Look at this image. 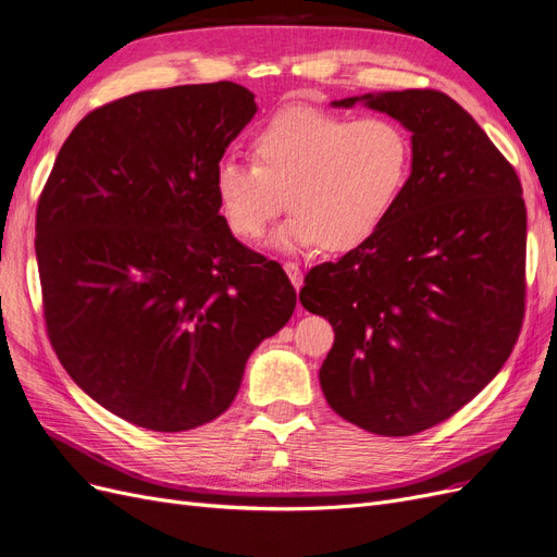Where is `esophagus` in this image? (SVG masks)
Listing matches in <instances>:
<instances>
[{"label":"esophagus","mask_w":557,"mask_h":557,"mask_svg":"<svg viewBox=\"0 0 557 557\" xmlns=\"http://www.w3.org/2000/svg\"><path fill=\"white\" fill-rule=\"evenodd\" d=\"M283 267H285V272H287V276H290V281H293V285L297 287H301V281H304V276H301V267L297 264V262H293V260H285L283 262Z\"/></svg>","instance_id":"esophagus-1"}]
</instances>
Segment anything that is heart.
<instances>
[{
    "instance_id": "1",
    "label": "heart",
    "mask_w": 557,
    "mask_h": 557,
    "mask_svg": "<svg viewBox=\"0 0 557 557\" xmlns=\"http://www.w3.org/2000/svg\"><path fill=\"white\" fill-rule=\"evenodd\" d=\"M253 162L221 160L214 191L226 226L258 242L278 214L285 251H349L380 231L413 171L409 132L393 119H351L318 107H287L251 135Z\"/></svg>"
}]
</instances>
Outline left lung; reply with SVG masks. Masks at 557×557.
Returning a JSON list of instances; mask_svg holds the SVG:
<instances>
[{"instance_id":"8db88e82","label":"left lung","mask_w":557,"mask_h":557,"mask_svg":"<svg viewBox=\"0 0 557 557\" xmlns=\"http://www.w3.org/2000/svg\"><path fill=\"white\" fill-rule=\"evenodd\" d=\"M363 100L409 132L413 171L386 224L304 278L299 301L331 322L320 368L329 407L382 436L455 416L494 380L525 313L521 181L473 116L434 88Z\"/></svg>"}]
</instances>
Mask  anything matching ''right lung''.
I'll use <instances>...</instances> for the list:
<instances>
[{"label":"right lung","instance_id":"obj_1","mask_svg":"<svg viewBox=\"0 0 557 557\" xmlns=\"http://www.w3.org/2000/svg\"><path fill=\"white\" fill-rule=\"evenodd\" d=\"M233 82L141 91L86 114L36 208L50 343L100 407L185 432L235 399L251 351L293 318L274 260L219 214L214 171L256 114Z\"/></svg>","mask_w":557,"mask_h":557}]
</instances>
